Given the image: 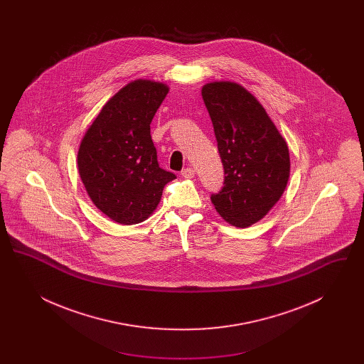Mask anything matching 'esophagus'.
Segmentation results:
<instances>
[{
  "instance_id": "1",
  "label": "esophagus",
  "mask_w": 364,
  "mask_h": 364,
  "mask_svg": "<svg viewBox=\"0 0 364 364\" xmlns=\"http://www.w3.org/2000/svg\"><path fill=\"white\" fill-rule=\"evenodd\" d=\"M181 176L186 178H192L195 176V169L193 168H186L181 171Z\"/></svg>"
}]
</instances>
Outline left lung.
Returning <instances> with one entry per match:
<instances>
[{
    "label": "left lung",
    "instance_id": "8db88e82",
    "mask_svg": "<svg viewBox=\"0 0 364 364\" xmlns=\"http://www.w3.org/2000/svg\"><path fill=\"white\" fill-rule=\"evenodd\" d=\"M202 97L225 172L224 187L211 202L226 223L247 228L262 220L285 191L288 144L259 101L240 85L208 83Z\"/></svg>",
    "mask_w": 364,
    "mask_h": 364
}]
</instances>
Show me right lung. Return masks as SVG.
<instances>
[{
  "label": "right lung",
  "mask_w": 364,
  "mask_h": 364,
  "mask_svg": "<svg viewBox=\"0 0 364 364\" xmlns=\"http://www.w3.org/2000/svg\"><path fill=\"white\" fill-rule=\"evenodd\" d=\"M169 92L138 79L122 87L90 125L77 151V169L92 203L114 223L134 225L156 210L176 174L159 168L150 124Z\"/></svg>",
  "instance_id": "1"
}]
</instances>
